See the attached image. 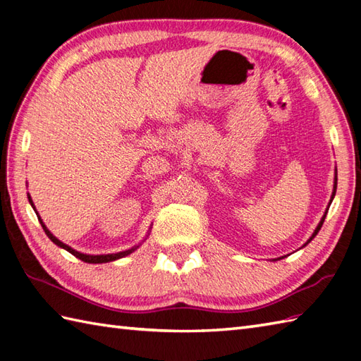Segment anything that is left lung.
<instances>
[{
    "label": "left lung",
    "instance_id": "8db88e82",
    "mask_svg": "<svg viewBox=\"0 0 361 361\" xmlns=\"http://www.w3.org/2000/svg\"><path fill=\"white\" fill-rule=\"evenodd\" d=\"M335 192H336V175H335V185H334V192H332V198H331V203H332V200H334V197H335ZM331 203H329V206H331ZM329 206H327V209H326V212H324V216H323V219H321V221H319V224H318V226H317V229H315V231H313V234H312V237H310V239L307 240V243L313 239V237H315L317 234H318V231H319V229H321V226H323V224H324V219H326V214H327V211H329ZM307 243H305V245H307ZM305 245H304V247H305Z\"/></svg>",
    "mask_w": 361,
    "mask_h": 361
}]
</instances>
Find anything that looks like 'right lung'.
I'll use <instances>...</instances> for the list:
<instances>
[{
	"mask_svg": "<svg viewBox=\"0 0 361 361\" xmlns=\"http://www.w3.org/2000/svg\"><path fill=\"white\" fill-rule=\"evenodd\" d=\"M27 198H29V203H30V206H32L34 208V211H35V206H34V203H32V198H30V195L27 194ZM35 214H37V217H38V221H40L42 224V226H43V229H44V233H46V235L49 237V239L57 245V247H60V248H63V250H66L68 252H71L73 256H75L78 259H80V260H83V262H88V264H105V262H111V260H116V259H121V257H126V256H128L130 252H133L137 247H133V248H130V250H126V251H119V252H113V255H83V252H79V251H75V250H73L71 247H68L66 243H63V242H60L56 235L54 234H51V231L48 228H46V225L43 224V220H42V217L38 216V212L35 211Z\"/></svg>",
	"mask_w": 361,
	"mask_h": 361,
	"instance_id": "obj_1",
	"label": "right lung"
}]
</instances>
